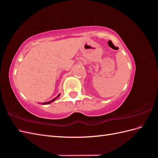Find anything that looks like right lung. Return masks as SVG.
Listing matches in <instances>:
<instances>
[{"instance_id": "add662e5", "label": "right lung", "mask_w": 158, "mask_h": 158, "mask_svg": "<svg viewBox=\"0 0 158 158\" xmlns=\"http://www.w3.org/2000/svg\"><path fill=\"white\" fill-rule=\"evenodd\" d=\"M59 95H60V94H59V95H58V96H57L56 98H55V99H52V100H51V101H50V102H47V103H43V104H49V103H51V102H54L56 99L58 98H59Z\"/></svg>"}]
</instances>
